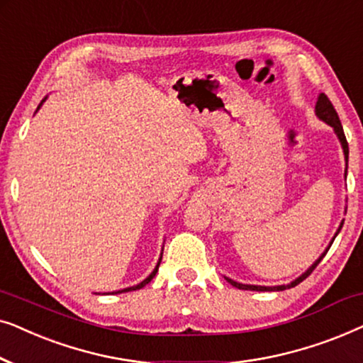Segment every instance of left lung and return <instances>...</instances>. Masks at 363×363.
Returning <instances> with one entry per match:
<instances>
[{
    "label": "left lung",
    "instance_id": "left-lung-1",
    "mask_svg": "<svg viewBox=\"0 0 363 363\" xmlns=\"http://www.w3.org/2000/svg\"><path fill=\"white\" fill-rule=\"evenodd\" d=\"M315 116H317V118H319V121L325 122L327 125H330L332 128H334L335 135H337V138H339V142H340V145H342V150H344V158H345V173H344V175L347 177V167H349V143H347V138H345L344 128H342L340 118H339V116H337L334 106H332V102L329 101V97H327L325 94H319V97H317V102H315ZM342 226H344V220L340 221V225H339V228H337L335 235H334V238H332V240H330L329 246L325 247V251L322 252V255H320L319 257H317V259H315L314 262H312V266L307 267V269H306L304 272H302V274H301L299 277H296V279L291 281L289 284H282V286H255V284H241V282L233 281V279H230V277H225V279H226L228 282H230L231 286L238 287V289H245V291H262V292H264V291H284V289H291V287H294V286L299 284V282L304 281L306 277L309 276L311 272L315 269V266L319 264V262L322 261V257H324V256L327 255V251H329V247L332 246V242H334L335 236L340 233Z\"/></svg>",
    "mask_w": 363,
    "mask_h": 363
}]
</instances>
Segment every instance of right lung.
<instances>
[{
	"instance_id": "right-lung-1",
	"label": "right lung",
	"mask_w": 363,
	"mask_h": 363,
	"mask_svg": "<svg viewBox=\"0 0 363 363\" xmlns=\"http://www.w3.org/2000/svg\"><path fill=\"white\" fill-rule=\"evenodd\" d=\"M46 99H48V96L43 99V101H41V104H39V106H38V108H36V112L39 111V108H41V106H43V104H44V102H46ZM162 251H163V247H162ZM162 255H163V252H160V257H158V262H157L155 269H153V271L150 272V274H148V276L145 277V279H143L142 282H138V284H137V286H130V287H125V289L116 291V292H112V294H122V292H130V291H137V289H142V287H143V286H147V284H148V282H150V281L153 279V277H155V274H157V271H158V266H160V262H162Z\"/></svg>"
}]
</instances>
